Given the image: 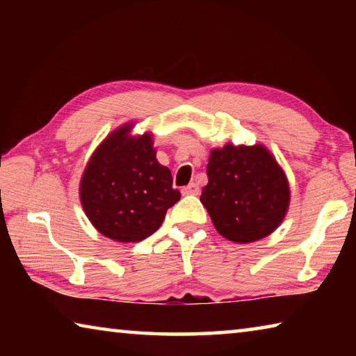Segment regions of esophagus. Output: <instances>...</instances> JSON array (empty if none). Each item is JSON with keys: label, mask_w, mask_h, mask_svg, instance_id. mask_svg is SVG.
<instances>
[{"label": "esophagus", "mask_w": 356, "mask_h": 356, "mask_svg": "<svg viewBox=\"0 0 356 356\" xmlns=\"http://www.w3.org/2000/svg\"><path fill=\"white\" fill-rule=\"evenodd\" d=\"M182 195H200V186H197V184L191 182L186 186H184Z\"/></svg>", "instance_id": "esophagus-1"}]
</instances>
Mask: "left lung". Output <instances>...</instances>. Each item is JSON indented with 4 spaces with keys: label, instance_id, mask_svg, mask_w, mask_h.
<instances>
[{
    "label": "left lung",
    "instance_id": "8db88e82",
    "mask_svg": "<svg viewBox=\"0 0 356 356\" xmlns=\"http://www.w3.org/2000/svg\"><path fill=\"white\" fill-rule=\"evenodd\" d=\"M207 177L201 202L216 231L231 242H256L284 220L291 201L287 177L262 144L213 149Z\"/></svg>",
    "mask_w": 356,
    "mask_h": 356
}]
</instances>
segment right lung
<instances>
[{
    "label": "right lung",
    "instance_id": "obj_1",
    "mask_svg": "<svg viewBox=\"0 0 356 356\" xmlns=\"http://www.w3.org/2000/svg\"><path fill=\"white\" fill-rule=\"evenodd\" d=\"M134 124L111 131L94 150L80 182L84 213L97 231L120 243L144 240L180 200L171 171L156 160L152 135L131 136Z\"/></svg>",
    "mask_w": 356,
    "mask_h": 356
}]
</instances>
